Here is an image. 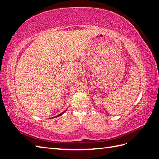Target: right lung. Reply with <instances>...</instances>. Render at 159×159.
Masks as SVG:
<instances>
[{"label":"right lung","mask_w":159,"mask_h":159,"mask_svg":"<svg viewBox=\"0 0 159 159\" xmlns=\"http://www.w3.org/2000/svg\"><path fill=\"white\" fill-rule=\"evenodd\" d=\"M66 111V110H65V111H64V112H63V113H60V114H59V115H57V116H56V117H59V116H60V115H62V114H63V113H64V112H65V111Z\"/></svg>","instance_id":"add662e5"}]
</instances>
